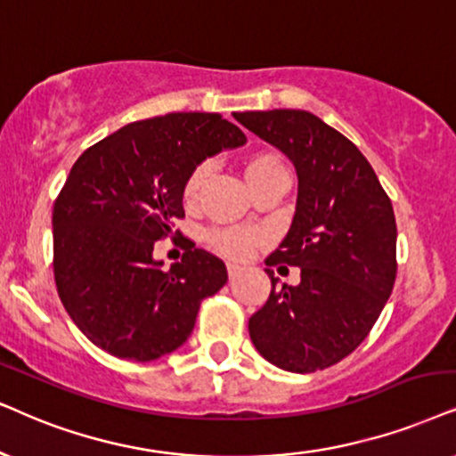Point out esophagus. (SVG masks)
Here are the masks:
<instances>
[{
  "label": "esophagus",
  "mask_w": 456,
  "mask_h": 456,
  "mask_svg": "<svg viewBox=\"0 0 456 456\" xmlns=\"http://www.w3.org/2000/svg\"><path fill=\"white\" fill-rule=\"evenodd\" d=\"M241 271H244V269H241L240 265H235V263H229V265H227V273H229V280H235V278H238V275L241 273Z\"/></svg>",
  "instance_id": "34e87169"
}]
</instances>
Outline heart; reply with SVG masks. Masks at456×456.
Wrapping results in <instances>:
<instances>
[{
    "label": "heart",
    "mask_w": 456,
    "mask_h": 456,
    "mask_svg": "<svg viewBox=\"0 0 456 456\" xmlns=\"http://www.w3.org/2000/svg\"><path fill=\"white\" fill-rule=\"evenodd\" d=\"M275 159L267 158V155H261V158H255L248 164L246 172H252L256 168H261V166H267V164H273ZM206 175V166H198L191 172V176L187 178L185 183V200L191 201L195 198V193H198L200 189V183L201 178ZM256 235L250 233V232H241V229H223V232H215L210 235V241L212 246L216 248L218 252H223V255L232 256V258H241L246 256L248 252H250L252 244H255Z\"/></svg>",
    "instance_id": "b5f03b06"
}]
</instances>
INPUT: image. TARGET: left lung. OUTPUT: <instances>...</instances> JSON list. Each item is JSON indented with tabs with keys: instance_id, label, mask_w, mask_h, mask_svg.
I'll return each mask as SVG.
<instances>
[{
	"instance_id": "8db88e82",
	"label": "left lung",
	"mask_w": 456,
	"mask_h": 456,
	"mask_svg": "<svg viewBox=\"0 0 456 456\" xmlns=\"http://www.w3.org/2000/svg\"><path fill=\"white\" fill-rule=\"evenodd\" d=\"M292 161L297 210L267 267H301L297 286L273 271L267 303L248 322L258 354L288 372H315L347 357L379 320L395 281V216L354 142L301 109L235 113Z\"/></svg>"
}]
</instances>
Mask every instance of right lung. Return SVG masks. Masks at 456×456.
Instances as JSON below:
<instances>
[{
    "label": "right lung",
    "mask_w": 456,
    "mask_h": 456,
    "mask_svg": "<svg viewBox=\"0 0 456 456\" xmlns=\"http://www.w3.org/2000/svg\"><path fill=\"white\" fill-rule=\"evenodd\" d=\"M244 142L218 113H168L124 126L79 155L52 212L54 280L96 347L151 362L187 341L200 303L224 286L227 267L193 244L164 269L153 246L185 216L191 172Z\"/></svg>",
    "instance_id": "1"
}]
</instances>
